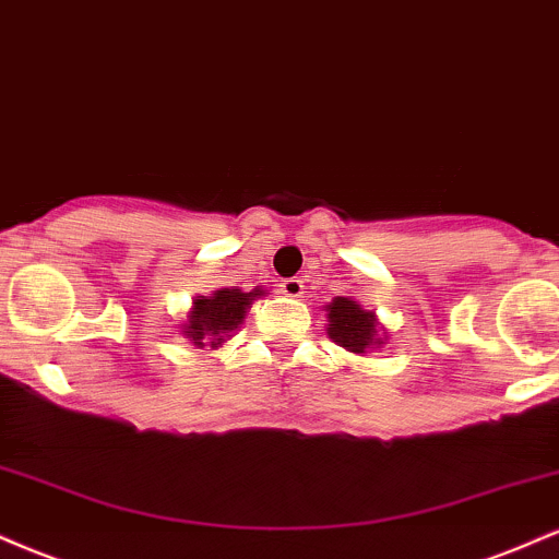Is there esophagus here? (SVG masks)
<instances>
[{"label": "esophagus", "instance_id": "esophagus-1", "mask_svg": "<svg viewBox=\"0 0 559 559\" xmlns=\"http://www.w3.org/2000/svg\"><path fill=\"white\" fill-rule=\"evenodd\" d=\"M281 292L286 294V297H301V294H305V284H301L299 278H286L284 284H281Z\"/></svg>", "mask_w": 559, "mask_h": 559}]
</instances>
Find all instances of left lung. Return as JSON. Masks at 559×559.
<instances>
[{
	"label": "left lung",
	"instance_id": "1",
	"mask_svg": "<svg viewBox=\"0 0 559 559\" xmlns=\"http://www.w3.org/2000/svg\"><path fill=\"white\" fill-rule=\"evenodd\" d=\"M329 312V336L346 352L365 355V352L376 349L383 344L378 336V318L376 312L362 310L352 297H336L325 307Z\"/></svg>",
	"mask_w": 559,
	"mask_h": 559
}]
</instances>
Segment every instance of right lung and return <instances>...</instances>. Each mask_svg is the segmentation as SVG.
I'll list each match as a JSON object with an SVG mask.
<instances>
[{"mask_svg":"<svg viewBox=\"0 0 559 559\" xmlns=\"http://www.w3.org/2000/svg\"><path fill=\"white\" fill-rule=\"evenodd\" d=\"M262 294H265L262 288L241 292V288L230 286L217 288L213 297H197L194 307L186 316V323L181 325L183 338H189L197 349H204V346L215 349L239 329L252 301L260 299Z\"/></svg>","mask_w":559,"mask_h":559,"instance_id":"right-lung-1","label":"right lung"}]
</instances>
